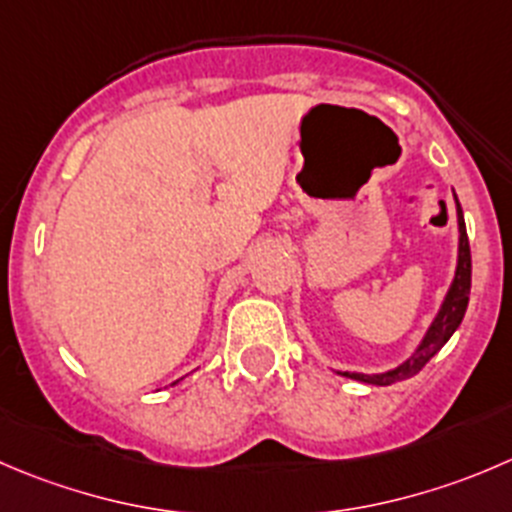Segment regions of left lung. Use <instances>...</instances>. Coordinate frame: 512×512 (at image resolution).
Here are the masks:
<instances>
[{
    "instance_id": "1",
    "label": "left lung",
    "mask_w": 512,
    "mask_h": 512,
    "mask_svg": "<svg viewBox=\"0 0 512 512\" xmlns=\"http://www.w3.org/2000/svg\"><path fill=\"white\" fill-rule=\"evenodd\" d=\"M455 197V192H453ZM455 215H458V260H455V275L450 282L448 292H445L443 302H440L438 315L433 317V322L425 330L423 340L418 342L413 352L405 357L400 365L390 367L385 372H350V370H335L337 375L350 377V380L365 382V385H393V382L408 380V377L418 375L440 350H443L445 342L453 337V332L458 330L460 322H463L465 310H468L470 300V242L468 232H465V217L463 207H460L458 197H455Z\"/></svg>"
}]
</instances>
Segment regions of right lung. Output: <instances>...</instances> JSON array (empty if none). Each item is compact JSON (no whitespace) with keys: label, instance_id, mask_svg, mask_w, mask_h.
I'll return each instance as SVG.
<instances>
[{"label":"right lung","instance_id":"obj_1","mask_svg":"<svg viewBox=\"0 0 512 512\" xmlns=\"http://www.w3.org/2000/svg\"><path fill=\"white\" fill-rule=\"evenodd\" d=\"M177 382H180V380H177ZM177 382H172V385H177Z\"/></svg>","mask_w":512,"mask_h":512}]
</instances>
